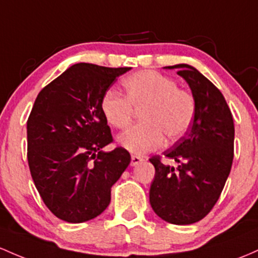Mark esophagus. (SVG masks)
Instances as JSON below:
<instances>
[{
    "instance_id": "1",
    "label": "esophagus",
    "mask_w": 258,
    "mask_h": 258,
    "mask_svg": "<svg viewBox=\"0 0 258 258\" xmlns=\"http://www.w3.org/2000/svg\"><path fill=\"white\" fill-rule=\"evenodd\" d=\"M142 161H143V158L138 157V155H132V157H131V165L132 166L138 165V164L142 163Z\"/></svg>"
}]
</instances>
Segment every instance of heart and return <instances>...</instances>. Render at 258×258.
Segmentation results:
<instances>
[{
  "label": "heart",
  "instance_id": "1",
  "mask_svg": "<svg viewBox=\"0 0 258 258\" xmlns=\"http://www.w3.org/2000/svg\"><path fill=\"white\" fill-rule=\"evenodd\" d=\"M126 95L107 89L101 98L104 117L115 128H126L135 110H142V123L132 126L118 137L123 148L144 154L163 146L165 136L179 140L188 131L196 115V101L191 93L177 88L174 79L155 71H140L123 81Z\"/></svg>",
  "mask_w": 258,
  "mask_h": 258
}]
</instances>
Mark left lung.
I'll return each instance as SVG.
<instances>
[{"label":"left lung","mask_w":258,"mask_h":258,"mask_svg":"<svg viewBox=\"0 0 258 258\" xmlns=\"http://www.w3.org/2000/svg\"><path fill=\"white\" fill-rule=\"evenodd\" d=\"M188 83L196 101V115L186 136L164 157L177 168L165 165L160 155L149 161L155 176L149 202L157 216L176 225L203 219L219 200L234 158V120L220 90L189 64H175Z\"/></svg>","instance_id":"8db88e82"}]
</instances>
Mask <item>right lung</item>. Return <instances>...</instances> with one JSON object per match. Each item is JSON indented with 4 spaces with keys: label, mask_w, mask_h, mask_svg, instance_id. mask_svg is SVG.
Instances as JSON below:
<instances>
[{
    "label": "right lung",
    "mask_w": 258,
    "mask_h": 258,
    "mask_svg": "<svg viewBox=\"0 0 258 258\" xmlns=\"http://www.w3.org/2000/svg\"><path fill=\"white\" fill-rule=\"evenodd\" d=\"M131 67L76 63L41 89L27 121L28 164L51 213L83 223L105 211L112 185L131 161L112 142L101 111L104 93Z\"/></svg>",
    "instance_id": "right-lung-1"
}]
</instances>
